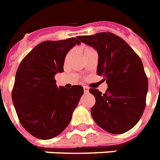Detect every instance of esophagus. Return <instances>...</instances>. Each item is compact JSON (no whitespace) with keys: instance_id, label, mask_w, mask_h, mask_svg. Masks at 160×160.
I'll list each match as a JSON object with an SVG mask.
<instances>
[{"instance_id":"esophagus-1","label":"esophagus","mask_w":160,"mask_h":160,"mask_svg":"<svg viewBox=\"0 0 160 160\" xmlns=\"http://www.w3.org/2000/svg\"><path fill=\"white\" fill-rule=\"evenodd\" d=\"M83 89H84V92H85V93H88L89 88L87 87V86H84V87H83Z\"/></svg>"}]
</instances>
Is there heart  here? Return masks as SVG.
Returning <instances> with one entry per match:
<instances>
[{"label": "heart", "mask_w": 160, "mask_h": 160, "mask_svg": "<svg viewBox=\"0 0 160 160\" xmlns=\"http://www.w3.org/2000/svg\"><path fill=\"white\" fill-rule=\"evenodd\" d=\"M93 48L91 47H88V46H84V47L81 48V50H82V52L84 53V54L85 53H86L87 52H89L90 50H92ZM69 56H70V53H68L66 55V57H65V59H64V61H65V63H66L67 61L69 60Z\"/></svg>", "instance_id": "heart-1"}]
</instances>
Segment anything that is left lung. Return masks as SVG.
<instances>
[{
    "label": "left lung",
    "mask_w": 160,
    "mask_h": 160,
    "mask_svg": "<svg viewBox=\"0 0 160 160\" xmlns=\"http://www.w3.org/2000/svg\"><path fill=\"white\" fill-rule=\"evenodd\" d=\"M98 53L96 73L108 85L104 94L90 89L96 98L91 116L98 126L113 134L132 128L142 117L148 92V78L141 58L122 38L112 32L78 36Z\"/></svg>",
    "instance_id": "8db88e82"
}]
</instances>
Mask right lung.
<instances>
[{
  "label": "right lung",
  "instance_id": "1",
  "mask_svg": "<svg viewBox=\"0 0 160 160\" xmlns=\"http://www.w3.org/2000/svg\"><path fill=\"white\" fill-rule=\"evenodd\" d=\"M80 42L75 38L44 41L23 58L16 73L12 98L24 128L39 139H50L69 125L84 93L81 85L58 87L54 76L64 71L67 53Z\"/></svg>",
  "mask_w": 160,
  "mask_h": 160
}]
</instances>
